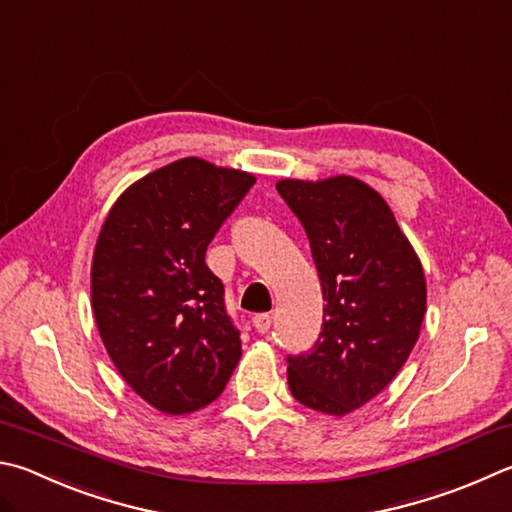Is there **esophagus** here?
Returning a JSON list of instances; mask_svg holds the SVG:
<instances>
[{"label":"esophagus","instance_id":"34e87169","mask_svg":"<svg viewBox=\"0 0 512 512\" xmlns=\"http://www.w3.org/2000/svg\"><path fill=\"white\" fill-rule=\"evenodd\" d=\"M271 324H273L271 313H257L253 318V327H255L257 333H268V331H271Z\"/></svg>","mask_w":512,"mask_h":512}]
</instances>
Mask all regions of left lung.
I'll use <instances>...</instances> for the list:
<instances>
[{"mask_svg":"<svg viewBox=\"0 0 512 512\" xmlns=\"http://www.w3.org/2000/svg\"><path fill=\"white\" fill-rule=\"evenodd\" d=\"M309 237L324 315L311 351L288 356V387L315 412L345 416L378 396L425 318L421 259L385 199L353 176L275 185Z\"/></svg>","mask_w":512,"mask_h":512,"instance_id":"obj_1","label":"left lung"}]
</instances>
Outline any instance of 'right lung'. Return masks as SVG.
<instances>
[{
	"instance_id": "add662e5",
	"label": "right lung",
	"mask_w": 512,
	"mask_h": 512,
	"mask_svg": "<svg viewBox=\"0 0 512 512\" xmlns=\"http://www.w3.org/2000/svg\"><path fill=\"white\" fill-rule=\"evenodd\" d=\"M253 183L188 156L129 185L100 228L91 262L100 338L125 383L163 414L210 405L241 358L206 250Z\"/></svg>"
}]
</instances>
